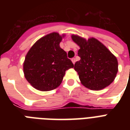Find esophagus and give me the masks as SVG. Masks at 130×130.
Instances as JSON below:
<instances>
[{"label":"esophagus","instance_id":"obj_1","mask_svg":"<svg viewBox=\"0 0 130 130\" xmlns=\"http://www.w3.org/2000/svg\"><path fill=\"white\" fill-rule=\"evenodd\" d=\"M71 61L73 62V64H75V58H72V59H71Z\"/></svg>","mask_w":130,"mask_h":130}]
</instances>
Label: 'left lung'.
Wrapping results in <instances>:
<instances>
[{"mask_svg":"<svg viewBox=\"0 0 130 130\" xmlns=\"http://www.w3.org/2000/svg\"><path fill=\"white\" fill-rule=\"evenodd\" d=\"M71 38L80 48L77 55L80 60L74 65L82 84L92 90H101L111 84L118 71L115 55L94 38L86 40L77 35Z\"/></svg>","mask_w":130,"mask_h":130,"instance_id":"1","label":"left lung"}]
</instances>
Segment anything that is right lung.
I'll list each match as a JSON object with an SVG mask.
<instances>
[{
  "instance_id": "add662e5",
  "label": "right lung",
  "mask_w": 130,
  "mask_h": 130,
  "mask_svg": "<svg viewBox=\"0 0 130 130\" xmlns=\"http://www.w3.org/2000/svg\"><path fill=\"white\" fill-rule=\"evenodd\" d=\"M65 34L53 32L36 42L25 56L23 73L27 81L40 91H50L59 87L66 70L73 64L60 47Z\"/></svg>"
}]
</instances>
